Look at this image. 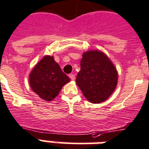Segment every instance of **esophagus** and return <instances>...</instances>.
Returning a JSON list of instances; mask_svg holds the SVG:
<instances>
[{
  "label": "esophagus",
  "mask_w": 149,
  "mask_h": 149,
  "mask_svg": "<svg viewBox=\"0 0 149 149\" xmlns=\"http://www.w3.org/2000/svg\"><path fill=\"white\" fill-rule=\"evenodd\" d=\"M69 77H70V78H71L72 81H74V79H75V75H74V74H69Z\"/></svg>",
  "instance_id": "1"
}]
</instances>
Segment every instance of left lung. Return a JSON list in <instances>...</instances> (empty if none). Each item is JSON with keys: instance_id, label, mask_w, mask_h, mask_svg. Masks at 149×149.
Instances as JSON below:
<instances>
[{"instance_id": "left-lung-1", "label": "left lung", "mask_w": 149, "mask_h": 149, "mask_svg": "<svg viewBox=\"0 0 149 149\" xmlns=\"http://www.w3.org/2000/svg\"><path fill=\"white\" fill-rule=\"evenodd\" d=\"M80 64L76 84L83 95L93 103L104 102L117 85L118 73L113 62L103 52L93 49L83 53Z\"/></svg>"}]
</instances>
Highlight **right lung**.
I'll return each instance as SVG.
<instances>
[{"label": "right lung", "instance_id": "obj_1", "mask_svg": "<svg viewBox=\"0 0 149 149\" xmlns=\"http://www.w3.org/2000/svg\"><path fill=\"white\" fill-rule=\"evenodd\" d=\"M29 81L31 88L42 100L52 101L70 78L61 71L54 56L47 55L31 71Z\"/></svg>", "mask_w": 149, "mask_h": 149}]
</instances>
